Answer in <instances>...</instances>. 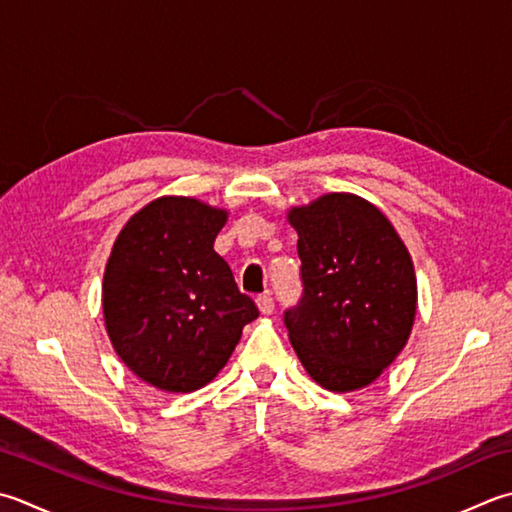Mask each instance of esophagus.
<instances>
[{"instance_id": "1", "label": "esophagus", "mask_w": 512, "mask_h": 512, "mask_svg": "<svg viewBox=\"0 0 512 512\" xmlns=\"http://www.w3.org/2000/svg\"><path fill=\"white\" fill-rule=\"evenodd\" d=\"M257 308H259V313H262V315H270V313H273V310H275L273 297H270V295L257 297Z\"/></svg>"}]
</instances>
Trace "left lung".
<instances>
[{
  "instance_id": "1",
  "label": "left lung",
  "mask_w": 512,
  "mask_h": 512,
  "mask_svg": "<svg viewBox=\"0 0 512 512\" xmlns=\"http://www.w3.org/2000/svg\"><path fill=\"white\" fill-rule=\"evenodd\" d=\"M288 224L299 235L304 284L284 315L290 344L322 388H366L402 353L415 324L408 248L382 210L353 193L293 206Z\"/></svg>"
}]
</instances>
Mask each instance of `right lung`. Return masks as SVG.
I'll return each mask as SVG.
<instances>
[{
	"label": "right lung",
	"instance_id": "right-lung-1",
	"mask_svg": "<svg viewBox=\"0 0 512 512\" xmlns=\"http://www.w3.org/2000/svg\"><path fill=\"white\" fill-rule=\"evenodd\" d=\"M226 222V208L164 195L128 219L110 250L102 282L110 344L130 373L164 393L213 382L259 317L213 248Z\"/></svg>",
	"mask_w": 512,
	"mask_h": 512
}]
</instances>
